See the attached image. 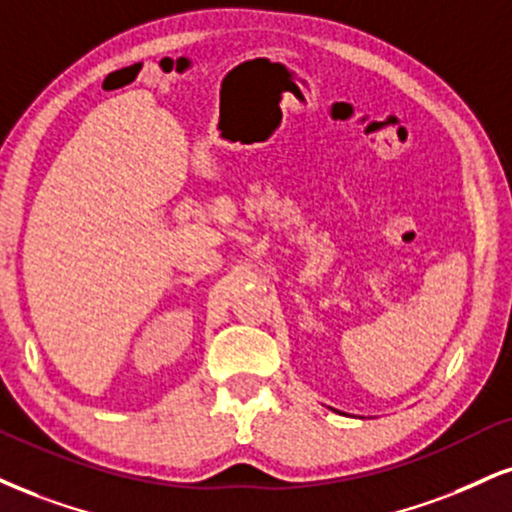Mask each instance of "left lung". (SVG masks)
I'll list each match as a JSON object with an SVG mask.
<instances>
[{
	"label": "left lung",
	"mask_w": 512,
	"mask_h": 512,
	"mask_svg": "<svg viewBox=\"0 0 512 512\" xmlns=\"http://www.w3.org/2000/svg\"><path fill=\"white\" fill-rule=\"evenodd\" d=\"M331 410H334V408H331ZM334 412H338V410H334ZM338 415H343V412H338Z\"/></svg>",
	"instance_id": "1"
}]
</instances>
